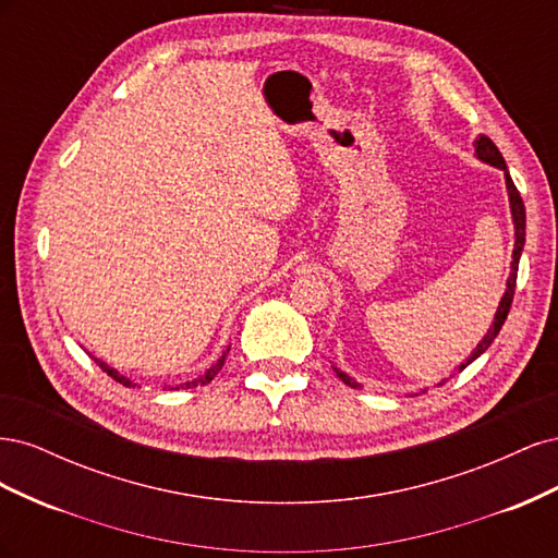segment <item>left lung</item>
<instances>
[{"mask_svg":"<svg viewBox=\"0 0 558 558\" xmlns=\"http://www.w3.org/2000/svg\"><path fill=\"white\" fill-rule=\"evenodd\" d=\"M477 158L484 160V162H488V165H494V167H500V170L505 172V183H508V195H510V205H512L514 238H517V240H514V251H512V272H510V279H508V291H505V295H502V300H500L494 326H492V330L486 332L484 340L477 344V349L472 351V356H470L463 365H459V369L468 367V363L480 359L482 353H484L488 347H492V342L496 340L500 328H502V324H505V318H508L510 307H512V300H514V289H517V269H519L521 248H523V240H526V209H523V199H521V195H519V191H517V185H514L512 177L508 174V167H505V160H502V156H500V150L496 148V144H494L492 140L484 137V134L477 140ZM335 373H337V377H340L344 384L359 386L351 377H347L344 373H340V369H337V367H335Z\"/></svg>","mask_w":558,"mask_h":558,"instance_id":"left-lung-1","label":"left lung"}]
</instances>
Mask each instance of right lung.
I'll return each instance as SVG.
<instances>
[{
	"label": "right lung",
	"instance_id": "obj_1",
	"mask_svg": "<svg viewBox=\"0 0 558 558\" xmlns=\"http://www.w3.org/2000/svg\"><path fill=\"white\" fill-rule=\"evenodd\" d=\"M228 351H230V349H228ZM228 351H226V353H223V356H221V359H218V361H216V363H214V365H211V367L207 369V373H205V375H202L199 379H193V381H185V384H179V386H181V388H193V386H202V384H207V381H211V379H214V377L218 375V369H221V367H223V363H226V356H228ZM95 363H97L99 367H102V369H105V373H107V375H109L111 379H116L118 384H123V386H132V381H130V379H125L123 375H118V373H116V369H113V367H109L107 363H102V361H97V359H95ZM179 386H177V388H179Z\"/></svg>",
	"mask_w": 558,
	"mask_h": 558
}]
</instances>
